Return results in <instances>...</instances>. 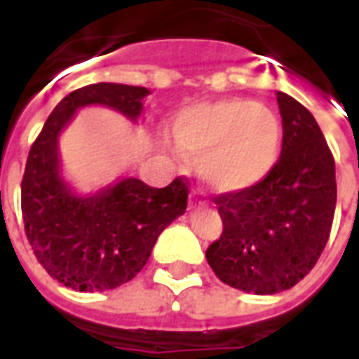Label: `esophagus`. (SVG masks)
I'll return each mask as SVG.
<instances>
[{"mask_svg": "<svg viewBox=\"0 0 359 359\" xmlns=\"http://www.w3.org/2000/svg\"><path fill=\"white\" fill-rule=\"evenodd\" d=\"M190 203H192V205H194V203H202V192L194 190V192L190 194Z\"/></svg>", "mask_w": 359, "mask_h": 359, "instance_id": "34e87169", "label": "esophagus"}]
</instances>
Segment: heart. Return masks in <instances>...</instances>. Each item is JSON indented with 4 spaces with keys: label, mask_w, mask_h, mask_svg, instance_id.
<instances>
[{
    "label": "heart",
    "mask_w": 359,
    "mask_h": 359,
    "mask_svg": "<svg viewBox=\"0 0 359 359\" xmlns=\"http://www.w3.org/2000/svg\"><path fill=\"white\" fill-rule=\"evenodd\" d=\"M172 133L180 148L200 154L198 169L221 192L254 187L271 171L280 148L278 117L248 100L188 105L177 113Z\"/></svg>",
    "instance_id": "1"
}]
</instances>
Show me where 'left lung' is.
<instances>
[{
	"instance_id": "1",
	"label": "left lung",
	"mask_w": 359,
	"mask_h": 359,
	"mask_svg": "<svg viewBox=\"0 0 359 359\" xmlns=\"http://www.w3.org/2000/svg\"><path fill=\"white\" fill-rule=\"evenodd\" d=\"M283 149L254 187L213 198L223 233L205 250L223 283L254 294L292 288L313 269L337 205L334 157L313 115L277 92Z\"/></svg>"
}]
</instances>
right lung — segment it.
I'll list each match as a JSON object with an SVG mask.
<instances>
[{
  "mask_svg": "<svg viewBox=\"0 0 359 359\" xmlns=\"http://www.w3.org/2000/svg\"><path fill=\"white\" fill-rule=\"evenodd\" d=\"M142 86L100 82L65 95L28 151L20 182L25 233L36 259L61 285L81 292L125 285L148 262L157 236L184 213L188 179L154 188L123 179L90 198L71 194L59 177L57 136L74 111L100 103L128 118L142 113Z\"/></svg>",
  "mask_w": 359,
  "mask_h": 359,
  "instance_id": "right-lung-1",
  "label": "right lung"
}]
</instances>
